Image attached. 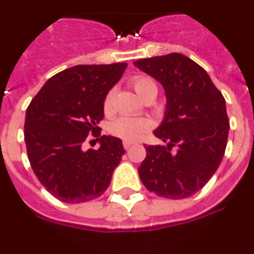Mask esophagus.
I'll use <instances>...</instances> for the list:
<instances>
[{
    "mask_svg": "<svg viewBox=\"0 0 254 254\" xmlns=\"http://www.w3.org/2000/svg\"><path fill=\"white\" fill-rule=\"evenodd\" d=\"M132 145H133V142H131V141H123V147H125L126 150H128Z\"/></svg>",
    "mask_w": 254,
    "mask_h": 254,
    "instance_id": "34e87169",
    "label": "esophagus"
}]
</instances>
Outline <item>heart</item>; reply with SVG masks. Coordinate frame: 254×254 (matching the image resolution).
<instances>
[{
    "mask_svg": "<svg viewBox=\"0 0 254 254\" xmlns=\"http://www.w3.org/2000/svg\"><path fill=\"white\" fill-rule=\"evenodd\" d=\"M134 91L143 100L149 96H156L158 85L150 76L137 75L131 80ZM114 107V91H108L104 98L103 108L107 114L112 113ZM150 129V122L146 118H132V117H120L111 125V132L126 141H137Z\"/></svg>",
    "mask_w": 254,
    "mask_h": 254,
    "instance_id": "heart-1",
    "label": "heart"
}]
</instances>
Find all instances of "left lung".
<instances>
[{
    "mask_svg": "<svg viewBox=\"0 0 254 254\" xmlns=\"http://www.w3.org/2000/svg\"><path fill=\"white\" fill-rule=\"evenodd\" d=\"M163 85L165 116L138 168L143 186L156 196L182 199L198 192L219 168L230 125L225 99L202 67L181 53L133 62Z\"/></svg>",
    "mask_w": 254,
    "mask_h": 254,
    "instance_id": "obj_1",
    "label": "left lung"
}]
</instances>
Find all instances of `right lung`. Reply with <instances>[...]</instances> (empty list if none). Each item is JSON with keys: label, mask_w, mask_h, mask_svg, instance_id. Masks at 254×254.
I'll return each instance as SVG.
<instances>
[{"label": "right lung", "mask_w": 254, "mask_h": 254, "mask_svg": "<svg viewBox=\"0 0 254 254\" xmlns=\"http://www.w3.org/2000/svg\"><path fill=\"white\" fill-rule=\"evenodd\" d=\"M127 64H78L52 76L26 109L24 136L33 172L62 202L98 198L125 154L122 140L103 134L104 98ZM101 137L99 149L83 150L87 134ZM99 140V138H96Z\"/></svg>", "instance_id": "1"}]
</instances>
